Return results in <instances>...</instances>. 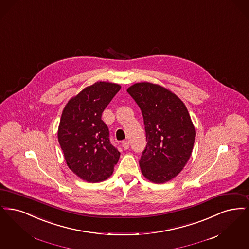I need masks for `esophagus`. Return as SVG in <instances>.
<instances>
[{
    "mask_svg": "<svg viewBox=\"0 0 249 249\" xmlns=\"http://www.w3.org/2000/svg\"><path fill=\"white\" fill-rule=\"evenodd\" d=\"M122 147L124 150H127L129 148V142L128 141H123L122 142Z\"/></svg>",
    "mask_w": 249,
    "mask_h": 249,
    "instance_id": "obj_1",
    "label": "esophagus"
}]
</instances>
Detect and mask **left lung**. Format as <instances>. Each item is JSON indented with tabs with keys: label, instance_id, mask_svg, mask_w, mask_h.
<instances>
[{
	"label": "left lung",
	"instance_id": "1",
	"mask_svg": "<svg viewBox=\"0 0 249 249\" xmlns=\"http://www.w3.org/2000/svg\"><path fill=\"white\" fill-rule=\"evenodd\" d=\"M141 108L147 145L141 173L151 182L165 183L182 171L195 140V128L182 100L165 87L149 82L127 88Z\"/></svg>",
	"mask_w": 249,
	"mask_h": 249
}]
</instances>
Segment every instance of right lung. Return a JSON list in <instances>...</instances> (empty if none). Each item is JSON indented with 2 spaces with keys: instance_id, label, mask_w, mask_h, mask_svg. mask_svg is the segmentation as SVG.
I'll return each instance as SVG.
<instances>
[{
  "instance_id": "right-lung-1",
  "label": "right lung",
  "mask_w": 249,
  "mask_h": 249,
  "mask_svg": "<svg viewBox=\"0 0 249 249\" xmlns=\"http://www.w3.org/2000/svg\"><path fill=\"white\" fill-rule=\"evenodd\" d=\"M120 89L118 84L97 82L71 97L62 111L57 139L66 163L87 182L106 180L119 161L101 115Z\"/></svg>"
}]
</instances>
